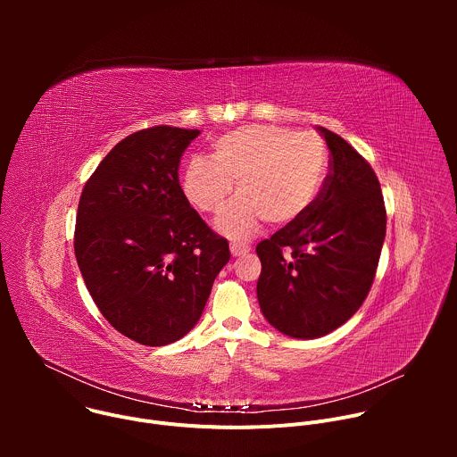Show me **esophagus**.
<instances>
[{
    "instance_id": "1",
    "label": "esophagus",
    "mask_w": 457,
    "mask_h": 457,
    "mask_svg": "<svg viewBox=\"0 0 457 457\" xmlns=\"http://www.w3.org/2000/svg\"><path fill=\"white\" fill-rule=\"evenodd\" d=\"M229 251L233 256H244L249 253V245L245 244H240V242H231L229 244Z\"/></svg>"
}]
</instances>
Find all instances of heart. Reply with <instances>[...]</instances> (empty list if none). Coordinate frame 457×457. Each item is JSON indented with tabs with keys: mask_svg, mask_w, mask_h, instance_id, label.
Listing matches in <instances>:
<instances>
[{
	"mask_svg": "<svg viewBox=\"0 0 457 457\" xmlns=\"http://www.w3.org/2000/svg\"><path fill=\"white\" fill-rule=\"evenodd\" d=\"M213 155L191 157L182 171L184 197L203 213H219L237 182L238 197L217 219V231L245 240L268 220L284 228L314 204L328 173V148L311 132L249 124L212 145Z\"/></svg>",
	"mask_w": 457,
	"mask_h": 457,
	"instance_id": "obj_1",
	"label": "heart"
}]
</instances>
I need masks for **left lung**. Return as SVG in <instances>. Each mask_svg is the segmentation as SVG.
Instances as JSON below:
<instances>
[{"mask_svg": "<svg viewBox=\"0 0 457 457\" xmlns=\"http://www.w3.org/2000/svg\"><path fill=\"white\" fill-rule=\"evenodd\" d=\"M316 129L331 152V173L300 220L256 245L260 311L277 331L300 340L333 333L360 309L386 228L370 164L328 128Z\"/></svg>", "mask_w": 457, "mask_h": 457, "instance_id": "8db88e82", "label": "left lung"}]
</instances>
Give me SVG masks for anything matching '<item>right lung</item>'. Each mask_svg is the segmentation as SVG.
<instances>
[{
    "label": "right lung",
    "instance_id": "add662e5",
    "mask_svg": "<svg viewBox=\"0 0 457 457\" xmlns=\"http://www.w3.org/2000/svg\"><path fill=\"white\" fill-rule=\"evenodd\" d=\"M199 129L154 126L117 143L83 187L74 251L101 314L161 347L199 321L229 260L228 240L195 212L179 164Z\"/></svg>",
    "mask_w": 457,
    "mask_h": 457
}]
</instances>
